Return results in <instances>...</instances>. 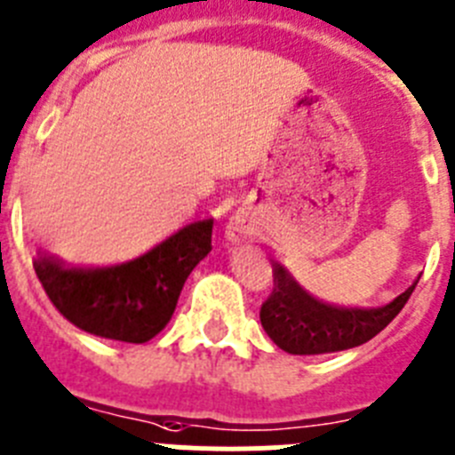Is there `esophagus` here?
I'll list each match as a JSON object with an SVG mask.
<instances>
[{
	"label": "esophagus",
	"mask_w": 455,
	"mask_h": 455,
	"mask_svg": "<svg viewBox=\"0 0 455 455\" xmlns=\"http://www.w3.org/2000/svg\"><path fill=\"white\" fill-rule=\"evenodd\" d=\"M252 232H255V225H252V220H250L248 216L241 214V212L232 214L228 225H225V236H228V241H232V243L248 239V236H252Z\"/></svg>",
	"instance_id": "obj_1"
}]
</instances>
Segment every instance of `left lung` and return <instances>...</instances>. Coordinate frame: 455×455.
Masks as SVG:
<instances>
[{
	"instance_id": "1",
	"label": "left lung",
	"mask_w": 455,
	"mask_h": 455,
	"mask_svg": "<svg viewBox=\"0 0 455 455\" xmlns=\"http://www.w3.org/2000/svg\"><path fill=\"white\" fill-rule=\"evenodd\" d=\"M273 293L261 304V327L279 349L299 356L343 352L368 343L393 323L418 286L415 282L383 307L347 309L324 304L307 293L279 261H273Z\"/></svg>"
}]
</instances>
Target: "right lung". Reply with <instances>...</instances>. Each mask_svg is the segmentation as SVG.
Instances as JSON below:
<instances>
[{"label": "right lung", "mask_w": 455, "mask_h": 455, "mask_svg": "<svg viewBox=\"0 0 455 455\" xmlns=\"http://www.w3.org/2000/svg\"><path fill=\"white\" fill-rule=\"evenodd\" d=\"M214 219L194 220L137 259L101 268L33 259L52 304L78 329L101 339L146 343L166 327L191 270L210 255Z\"/></svg>", "instance_id": "right-lung-1"}]
</instances>
